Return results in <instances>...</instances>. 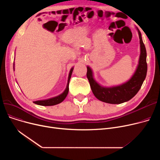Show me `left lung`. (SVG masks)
<instances>
[{"instance_id": "1", "label": "left lung", "mask_w": 160, "mask_h": 160, "mask_svg": "<svg viewBox=\"0 0 160 160\" xmlns=\"http://www.w3.org/2000/svg\"><path fill=\"white\" fill-rule=\"evenodd\" d=\"M137 30L139 38L140 56L136 70L127 82L112 87L102 86L94 79L93 71L87 66V77L92 92L100 101L114 104L127 102L138 93L143 83L147 72V51L141 33L138 28Z\"/></svg>"}]
</instances>
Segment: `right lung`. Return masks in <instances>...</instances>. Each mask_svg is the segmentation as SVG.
Here are the masks:
<instances>
[{"label":"right lung","mask_w":160,"mask_h":160,"mask_svg":"<svg viewBox=\"0 0 160 160\" xmlns=\"http://www.w3.org/2000/svg\"><path fill=\"white\" fill-rule=\"evenodd\" d=\"M74 67H72L70 70L69 74V77H68V80H67V84L66 86V88L65 91L63 92V93L60 95H59L58 96H56L55 97L50 98L48 99H45V100H37V101H34L33 103H35L38 105L40 106H54L56 105L61 103L63 102L64 99L66 98L67 94H68L69 92V81L71 77V75L72 73ZM13 69H14V64H13Z\"/></svg>","instance_id":"1"}]
</instances>
